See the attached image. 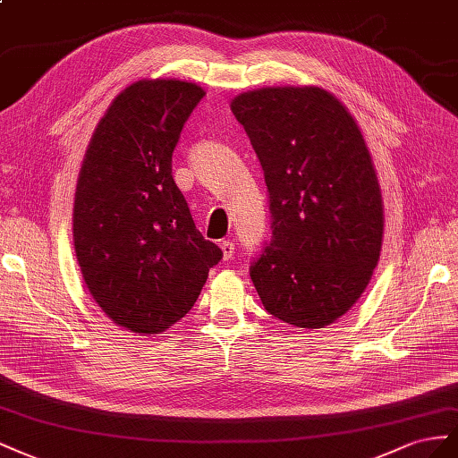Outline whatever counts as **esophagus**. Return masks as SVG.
<instances>
[{
    "label": "esophagus",
    "instance_id": "esophagus-1",
    "mask_svg": "<svg viewBox=\"0 0 458 458\" xmlns=\"http://www.w3.org/2000/svg\"><path fill=\"white\" fill-rule=\"evenodd\" d=\"M220 250H222L225 259L230 260L233 257V253H236V245H233V242H230V240H225V242H220Z\"/></svg>",
    "mask_w": 458,
    "mask_h": 458
}]
</instances>
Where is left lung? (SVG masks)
<instances>
[{"label": "left lung", "mask_w": 458, "mask_h": 458, "mask_svg": "<svg viewBox=\"0 0 458 458\" xmlns=\"http://www.w3.org/2000/svg\"><path fill=\"white\" fill-rule=\"evenodd\" d=\"M263 166L272 238L250 268L272 317L324 328L357 303L380 260L384 201L357 121L318 86L243 91L230 103Z\"/></svg>", "instance_id": "8db88e82"}]
</instances>
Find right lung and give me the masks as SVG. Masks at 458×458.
<instances>
[{
	"label": "right lung",
	"mask_w": 458,
	"mask_h": 458,
	"mask_svg": "<svg viewBox=\"0 0 458 458\" xmlns=\"http://www.w3.org/2000/svg\"><path fill=\"white\" fill-rule=\"evenodd\" d=\"M203 96L176 78L130 84L101 116L78 174L72 240L82 278L101 310L140 335L186 317L222 259L173 178L182 126Z\"/></svg>",
	"instance_id": "right-lung-1"
}]
</instances>
